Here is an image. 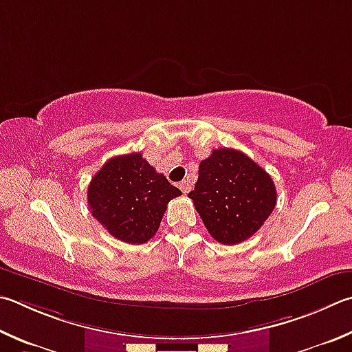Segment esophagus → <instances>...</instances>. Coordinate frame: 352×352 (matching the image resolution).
<instances>
[{
  "label": "esophagus",
  "mask_w": 352,
  "mask_h": 352,
  "mask_svg": "<svg viewBox=\"0 0 352 352\" xmlns=\"http://www.w3.org/2000/svg\"><path fill=\"white\" fill-rule=\"evenodd\" d=\"M178 188L182 189L183 194H188L189 190H190V183L184 180V182H182V183H178Z\"/></svg>",
  "instance_id": "esophagus-1"
}]
</instances>
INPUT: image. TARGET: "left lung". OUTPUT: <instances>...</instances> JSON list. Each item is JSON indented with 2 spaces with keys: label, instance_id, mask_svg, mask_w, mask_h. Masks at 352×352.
<instances>
[{
  "label": "left lung",
  "instance_id": "1",
  "mask_svg": "<svg viewBox=\"0 0 352 352\" xmlns=\"http://www.w3.org/2000/svg\"><path fill=\"white\" fill-rule=\"evenodd\" d=\"M188 197L212 239L223 245L252 237L277 203L271 175L246 154L229 148L215 149L201 160Z\"/></svg>",
  "mask_w": 352,
  "mask_h": 352
}]
</instances>
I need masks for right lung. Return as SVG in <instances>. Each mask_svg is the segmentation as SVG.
I'll return each mask as SVG.
<instances>
[{
  "mask_svg": "<svg viewBox=\"0 0 352 352\" xmlns=\"http://www.w3.org/2000/svg\"><path fill=\"white\" fill-rule=\"evenodd\" d=\"M182 190L172 186L140 152L112 157L87 188L89 209L112 237L143 245L154 237L168 203Z\"/></svg>",
  "mask_w": 352,
  "mask_h": 352,
  "instance_id": "1",
  "label": "right lung"
}]
</instances>
